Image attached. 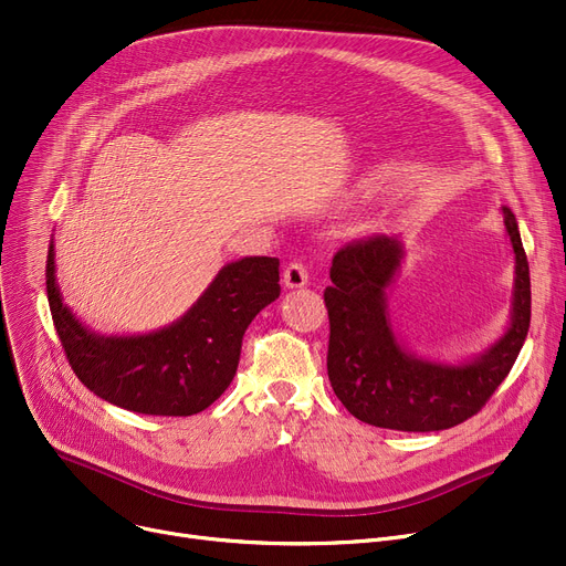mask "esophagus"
Here are the masks:
<instances>
[{
    "instance_id": "34e87169",
    "label": "esophagus",
    "mask_w": 566,
    "mask_h": 566,
    "mask_svg": "<svg viewBox=\"0 0 566 566\" xmlns=\"http://www.w3.org/2000/svg\"><path fill=\"white\" fill-rule=\"evenodd\" d=\"M282 277H284V286H286V289H301V286H305L307 280H310L307 268H305L303 261H291V263H286Z\"/></svg>"
}]
</instances>
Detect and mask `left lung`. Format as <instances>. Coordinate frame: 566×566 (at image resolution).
<instances>
[{
    "label": "left lung",
    "mask_w": 566,
    "mask_h": 566,
    "mask_svg": "<svg viewBox=\"0 0 566 566\" xmlns=\"http://www.w3.org/2000/svg\"><path fill=\"white\" fill-rule=\"evenodd\" d=\"M516 254L512 323L484 355L438 365L410 355L395 337L385 305L401 243L369 235L344 245L323 291L331 318L328 378L337 399L360 422L395 431H442L478 415L512 371L530 328V265L512 208L502 206Z\"/></svg>",
    "instance_id": "8db88e82"
}]
</instances>
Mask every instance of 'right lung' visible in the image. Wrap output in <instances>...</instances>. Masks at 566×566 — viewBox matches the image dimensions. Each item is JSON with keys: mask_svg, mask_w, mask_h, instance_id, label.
I'll use <instances>...</instances> for the list:
<instances>
[{"mask_svg": "<svg viewBox=\"0 0 566 566\" xmlns=\"http://www.w3.org/2000/svg\"><path fill=\"white\" fill-rule=\"evenodd\" d=\"M45 284L66 360L88 390L133 412L186 418L229 388L248 325L280 295V259L227 263L181 318L137 337H101L73 316L59 295L52 243Z\"/></svg>", "mask_w": 566, "mask_h": 566, "instance_id": "right-lung-1", "label": "right lung"}]
</instances>
